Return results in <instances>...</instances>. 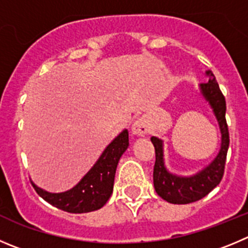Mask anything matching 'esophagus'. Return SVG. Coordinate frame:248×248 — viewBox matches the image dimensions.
<instances>
[{
  "instance_id": "34e87169",
  "label": "esophagus",
  "mask_w": 248,
  "mask_h": 248,
  "mask_svg": "<svg viewBox=\"0 0 248 248\" xmlns=\"http://www.w3.org/2000/svg\"><path fill=\"white\" fill-rule=\"evenodd\" d=\"M149 122H148L147 117H140L136 120L132 124V133L137 137H143L149 132Z\"/></svg>"
}]
</instances>
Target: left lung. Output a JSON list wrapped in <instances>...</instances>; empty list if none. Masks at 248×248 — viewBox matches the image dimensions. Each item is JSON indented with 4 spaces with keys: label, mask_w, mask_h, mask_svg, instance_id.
Masks as SVG:
<instances>
[{
    "label": "left lung",
    "mask_w": 248,
    "mask_h": 248,
    "mask_svg": "<svg viewBox=\"0 0 248 248\" xmlns=\"http://www.w3.org/2000/svg\"><path fill=\"white\" fill-rule=\"evenodd\" d=\"M209 77L207 83L201 84V93L213 108L221 132V147L217 158L202 171L193 176L184 177L170 173L164 164L163 140L152 137L155 148V165L153 171V181L156 193L164 201L172 204H188L205 197L213 188L220 184L225 169L226 154L229 149V129L226 124V103L212 71L205 72Z\"/></svg>",
    "instance_id": "1"
}]
</instances>
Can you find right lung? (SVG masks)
<instances>
[{
	"mask_svg": "<svg viewBox=\"0 0 248 248\" xmlns=\"http://www.w3.org/2000/svg\"><path fill=\"white\" fill-rule=\"evenodd\" d=\"M128 131L117 136L103 152L94 166L73 188L62 193H50L31 182L36 193L43 200L59 209L68 213H88L106 204L113 189L117 164L128 148Z\"/></svg>",
	"mask_w": 248,
	"mask_h": 248,
	"instance_id": "right-lung-1",
	"label": "right lung"
}]
</instances>
